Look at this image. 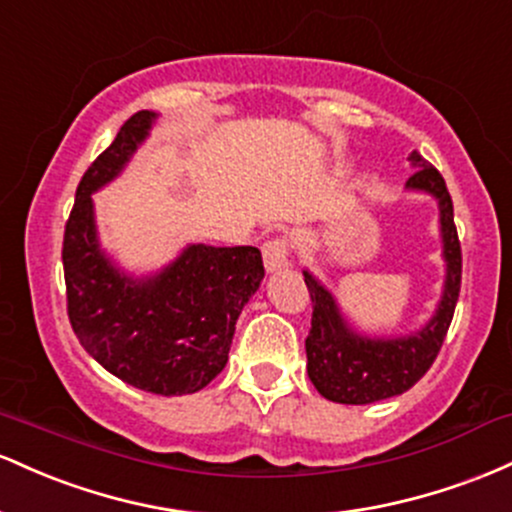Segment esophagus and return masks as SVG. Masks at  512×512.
<instances>
[{
  "label": "esophagus",
  "mask_w": 512,
  "mask_h": 512,
  "mask_svg": "<svg viewBox=\"0 0 512 512\" xmlns=\"http://www.w3.org/2000/svg\"><path fill=\"white\" fill-rule=\"evenodd\" d=\"M287 256H290V241L285 237H275L263 244V266L268 273L280 271L287 266Z\"/></svg>",
  "instance_id": "1"
}]
</instances>
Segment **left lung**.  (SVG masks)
Listing matches in <instances>:
<instances>
[{"label": "left lung", "instance_id": "8db88e82", "mask_svg": "<svg viewBox=\"0 0 512 512\" xmlns=\"http://www.w3.org/2000/svg\"><path fill=\"white\" fill-rule=\"evenodd\" d=\"M416 171L406 181L409 191L433 195L440 208L442 258H445V285L433 317L421 331L399 338H370L353 331L343 319L336 300L312 273L304 271L312 297V329L307 341V372L317 392L336 404H375L404 394L430 370L438 358L442 341L450 329L452 314L462 285V249H459L452 198L445 179L418 152L409 154Z\"/></svg>", "mask_w": 512, "mask_h": 512}]
</instances>
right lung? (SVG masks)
Instances as JSON below:
<instances>
[{"label": "right lung", "instance_id": "1", "mask_svg": "<svg viewBox=\"0 0 512 512\" xmlns=\"http://www.w3.org/2000/svg\"><path fill=\"white\" fill-rule=\"evenodd\" d=\"M157 113L125 120L86 169L65 225L67 314L86 353L142 392H200L227 365L234 326L263 280L256 246L188 244L145 278L120 271L101 249L91 193L111 183L147 140Z\"/></svg>", "mask_w": 512, "mask_h": 512}]
</instances>
